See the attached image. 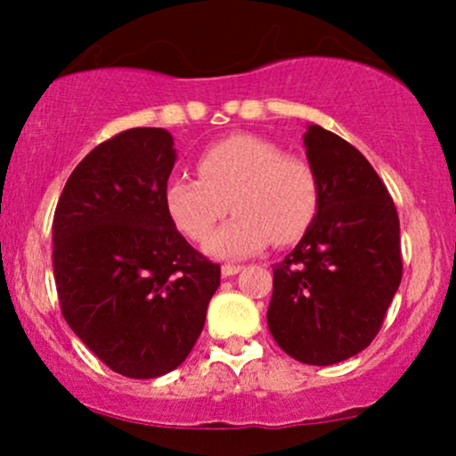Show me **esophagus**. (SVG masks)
<instances>
[{"mask_svg":"<svg viewBox=\"0 0 456 456\" xmlns=\"http://www.w3.org/2000/svg\"><path fill=\"white\" fill-rule=\"evenodd\" d=\"M244 265H240V264H224L223 268H221V274L224 276V279H227V276H235L238 274L240 270H242Z\"/></svg>","mask_w":456,"mask_h":456,"instance_id":"obj_1","label":"esophagus"}]
</instances>
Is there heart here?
Returning <instances> with one entry per match:
<instances>
[{
    "mask_svg": "<svg viewBox=\"0 0 456 456\" xmlns=\"http://www.w3.org/2000/svg\"><path fill=\"white\" fill-rule=\"evenodd\" d=\"M197 174L171 177L165 206L175 227L192 242H206L232 205L236 216L210 239L214 257L240 259L268 246L291 244L311 227L322 203V182L311 160L285 154L255 134L208 145Z\"/></svg>",
    "mask_w": 456,
    "mask_h": 456,
    "instance_id": "1",
    "label": "heart"
}]
</instances>
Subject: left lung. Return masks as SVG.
<instances>
[{"mask_svg": "<svg viewBox=\"0 0 456 456\" xmlns=\"http://www.w3.org/2000/svg\"><path fill=\"white\" fill-rule=\"evenodd\" d=\"M319 212L274 265L268 328L297 362L328 366L378 337L403 276L399 214L378 171L338 134L308 126Z\"/></svg>", "mask_w": 456, "mask_h": 456, "instance_id": "left-lung-1", "label": "left lung"}]
</instances>
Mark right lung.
<instances>
[{"mask_svg":"<svg viewBox=\"0 0 456 456\" xmlns=\"http://www.w3.org/2000/svg\"><path fill=\"white\" fill-rule=\"evenodd\" d=\"M174 137L130 128L68 177L53 216V272L72 332L124 378L186 360L221 285V265L186 242L165 206Z\"/></svg>","mask_w":456,"mask_h":456,"instance_id":"right-lung-1","label":"right lung"}]
</instances>
